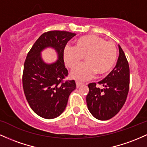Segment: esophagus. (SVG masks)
I'll list each match as a JSON object with an SVG mask.
<instances>
[{"label": "esophagus", "mask_w": 147, "mask_h": 147, "mask_svg": "<svg viewBox=\"0 0 147 147\" xmlns=\"http://www.w3.org/2000/svg\"><path fill=\"white\" fill-rule=\"evenodd\" d=\"M84 83H82L81 82H79V81H76V86L77 88H79L80 86H81L82 85H83Z\"/></svg>", "instance_id": "34e87169"}]
</instances>
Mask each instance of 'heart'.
<instances>
[{
  "label": "heart",
  "mask_w": 147,
  "mask_h": 147,
  "mask_svg": "<svg viewBox=\"0 0 147 147\" xmlns=\"http://www.w3.org/2000/svg\"><path fill=\"white\" fill-rule=\"evenodd\" d=\"M118 49L114 42L106 41L102 37L87 35L75 41V47L67 46L63 51L66 65L74 68L85 57L87 62L77 66L71 72V77L87 80L97 74L103 76L109 73L115 65Z\"/></svg>",
  "instance_id": "1"
}]
</instances>
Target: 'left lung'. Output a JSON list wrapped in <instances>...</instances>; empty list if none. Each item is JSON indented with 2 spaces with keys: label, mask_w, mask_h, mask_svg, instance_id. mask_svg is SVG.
Instances as JSON below:
<instances>
[{
  "label": "left lung",
  "mask_w": 147,
  "mask_h": 147,
  "mask_svg": "<svg viewBox=\"0 0 147 147\" xmlns=\"http://www.w3.org/2000/svg\"><path fill=\"white\" fill-rule=\"evenodd\" d=\"M117 65L104 80L98 82L104 88L96 87V83L88 85L86 96L88 110L96 119L105 121L114 117L126 100L130 86V68L123 49L119 46Z\"/></svg>",
  "instance_id": "8db88e82"
}]
</instances>
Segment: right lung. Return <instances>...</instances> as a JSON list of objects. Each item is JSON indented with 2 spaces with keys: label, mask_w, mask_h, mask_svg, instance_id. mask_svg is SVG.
Wrapping results in <instances>:
<instances>
[{
  "label": "right lung",
  "mask_w": 147,
  "mask_h": 147,
  "mask_svg": "<svg viewBox=\"0 0 147 147\" xmlns=\"http://www.w3.org/2000/svg\"><path fill=\"white\" fill-rule=\"evenodd\" d=\"M76 34L68 31L50 30L40 36L24 62L22 84L26 98L33 112L51 119L65 110L71 92L76 88L75 80H64L68 75L63 60L65 45ZM55 49L59 59L46 64L40 53L47 47Z\"/></svg>",
  "instance_id": "1"
}]
</instances>
